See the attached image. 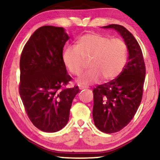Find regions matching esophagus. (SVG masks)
Listing matches in <instances>:
<instances>
[{"label":"esophagus","instance_id":"34e87169","mask_svg":"<svg viewBox=\"0 0 160 160\" xmlns=\"http://www.w3.org/2000/svg\"><path fill=\"white\" fill-rule=\"evenodd\" d=\"M79 88L80 89V90H85V89H87V88H86V87H85V86H83V85H80V87H79Z\"/></svg>","mask_w":160,"mask_h":160}]
</instances>
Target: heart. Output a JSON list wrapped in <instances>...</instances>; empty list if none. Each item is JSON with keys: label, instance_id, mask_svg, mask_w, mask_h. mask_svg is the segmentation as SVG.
<instances>
[{"label": "heart", "instance_id": "1", "mask_svg": "<svg viewBox=\"0 0 160 160\" xmlns=\"http://www.w3.org/2000/svg\"><path fill=\"white\" fill-rule=\"evenodd\" d=\"M128 48L121 39L89 33L80 37L76 47H68L63 52V62L70 73L80 75L89 59L90 69L81 75L78 82L88 85L99 82L102 78L114 79L122 71L127 61Z\"/></svg>", "mask_w": 160, "mask_h": 160}]
</instances>
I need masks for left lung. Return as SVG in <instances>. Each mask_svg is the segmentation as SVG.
I'll list each match as a JSON object with an SVG mask.
<instances>
[{"label":"left lung","instance_id":"1","mask_svg":"<svg viewBox=\"0 0 160 160\" xmlns=\"http://www.w3.org/2000/svg\"><path fill=\"white\" fill-rule=\"evenodd\" d=\"M102 28L117 31L128 51V61L120 75L93 90L94 125L102 132L113 133L128 125L138 109L143 93L145 65L140 45L128 29L113 24Z\"/></svg>","mask_w":160,"mask_h":160}]
</instances>
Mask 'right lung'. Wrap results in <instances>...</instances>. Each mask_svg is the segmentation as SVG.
Here are the masks:
<instances>
[{"mask_svg":"<svg viewBox=\"0 0 160 160\" xmlns=\"http://www.w3.org/2000/svg\"><path fill=\"white\" fill-rule=\"evenodd\" d=\"M69 37L63 28L37 29L22 51L19 92L29 118L37 128L53 132L69 120L72 100L79 88H64L72 78L63 62Z\"/></svg>","mask_w":160,"mask_h":160,"instance_id":"obj_1","label":"right lung"}]
</instances>
